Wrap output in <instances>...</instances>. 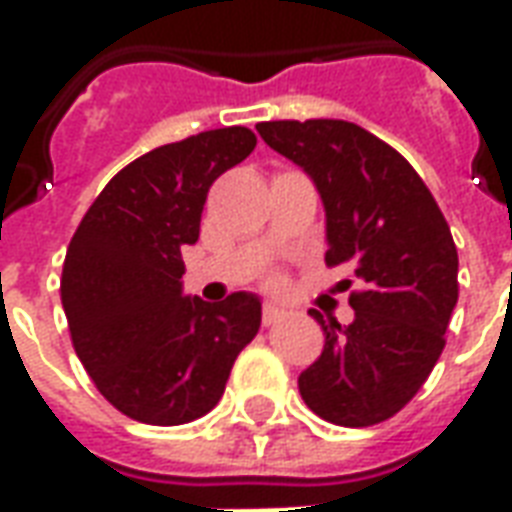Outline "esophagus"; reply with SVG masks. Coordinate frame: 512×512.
<instances>
[{
	"instance_id": "1",
	"label": "esophagus",
	"mask_w": 512,
	"mask_h": 512,
	"mask_svg": "<svg viewBox=\"0 0 512 512\" xmlns=\"http://www.w3.org/2000/svg\"><path fill=\"white\" fill-rule=\"evenodd\" d=\"M282 318H285V310H282L279 304H274V301H266V304H263V323H266V326L282 321Z\"/></svg>"
}]
</instances>
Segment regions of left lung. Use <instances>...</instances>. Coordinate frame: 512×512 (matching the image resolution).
I'll list each match as a JSON object with an SVG mask.
<instances>
[{
	"label": "left lung",
	"mask_w": 512,
	"mask_h": 512,
	"mask_svg": "<svg viewBox=\"0 0 512 512\" xmlns=\"http://www.w3.org/2000/svg\"><path fill=\"white\" fill-rule=\"evenodd\" d=\"M271 150L304 169L326 213V263L365 282L354 321L321 323V356L299 376L304 403L326 422H384L425 384L458 301V252L428 186L395 147L348 120L257 123ZM351 285V282H348Z\"/></svg>",
	"instance_id": "left-lung-1"
}]
</instances>
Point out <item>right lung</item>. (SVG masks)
<instances>
[{"mask_svg": "<svg viewBox=\"0 0 512 512\" xmlns=\"http://www.w3.org/2000/svg\"><path fill=\"white\" fill-rule=\"evenodd\" d=\"M244 126L161 145L109 180L73 233L62 310L98 392L145 425H183L224 395L235 356L260 329V299L183 293L213 180L255 150Z\"/></svg>", "mask_w": 512, "mask_h": 512, "instance_id": "obj_1", "label": "right lung"}]
</instances>
